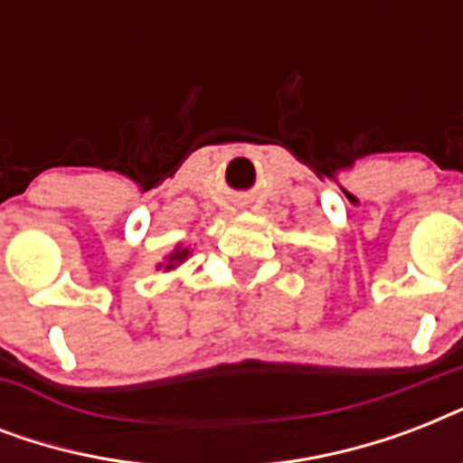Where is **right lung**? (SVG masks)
I'll list each match as a JSON object with an SVG mask.
<instances>
[{
    "label": "right lung",
    "mask_w": 463,
    "mask_h": 463,
    "mask_svg": "<svg viewBox=\"0 0 463 463\" xmlns=\"http://www.w3.org/2000/svg\"><path fill=\"white\" fill-rule=\"evenodd\" d=\"M189 257V250L187 247H182V245H177L173 250V252L167 254L165 257V264H158V269H165V271H173L175 267H180L182 261L187 260Z\"/></svg>",
    "instance_id": "right-lung-1"
}]
</instances>
